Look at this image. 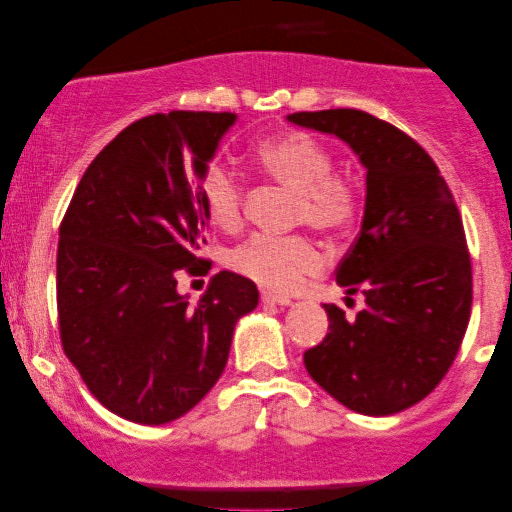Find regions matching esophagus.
Masks as SVG:
<instances>
[{"instance_id":"esophagus-1","label":"esophagus","mask_w":512,"mask_h":512,"mask_svg":"<svg viewBox=\"0 0 512 512\" xmlns=\"http://www.w3.org/2000/svg\"><path fill=\"white\" fill-rule=\"evenodd\" d=\"M261 300L263 303H272V305H291L289 296H282L277 291H261Z\"/></svg>"}]
</instances>
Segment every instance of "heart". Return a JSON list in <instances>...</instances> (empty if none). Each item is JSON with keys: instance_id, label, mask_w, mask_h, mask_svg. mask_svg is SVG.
I'll return each mask as SVG.
<instances>
[{"instance_id": "b5f03b06", "label": "heart", "mask_w": 512, "mask_h": 512, "mask_svg": "<svg viewBox=\"0 0 512 512\" xmlns=\"http://www.w3.org/2000/svg\"><path fill=\"white\" fill-rule=\"evenodd\" d=\"M256 160L272 181L296 193L293 223L340 233L359 212V193L342 174L333 172V156L305 132L265 139L256 146ZM200 202L207 219L223 230H235L244 214V186L230 167L212 163L200 177ZM230 265L254 282L275 291H296L305 277L321 270V254L305 235L256 233L242 242Z\"/></svg>"}]
</instances>
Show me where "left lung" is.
Listing matches in <instances>:
<instances>
[{"label":"left lung","instance_id":"obj_1","mask_svg":"<svg viewBox=\"0 0 512 512\" xmlns=\"http://www.w3.org/2000/svg\"><path fill=\"white\" fill-rule=\"evenodd\" d=\"M291 123L340 137L366 167V212L335 279L366 307L354 321L324 305L328 333L305 352L312 380L361 415H396L450 370L473 303L457 202L429 153L359 109L298 111Z\"/></svg>","mask_w":512,"mask_h":512}]
</instances>
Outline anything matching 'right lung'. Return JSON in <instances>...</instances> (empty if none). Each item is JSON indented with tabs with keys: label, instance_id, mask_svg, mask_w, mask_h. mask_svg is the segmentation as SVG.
Masks as SVG:
<instances>
[{
	"label": "right lung",
	"instance_id": "obj_1",
	"mask_svg": "<svg viewBox=\"0 0 512 512\" xmlns=\"http://www.w3.org/2000/svg\"><path fill=\"white\" fill-rule=\"evenodd\" d=\"M230 111L144 116L88 165L60 223L58 324L67 359L97 401L137 424L195 408L228 363L251 279L221 270L198 303L177 277L207 275L200 177Z\"/></svg>",
	"mask_w": 512,
	"mask_h": 512
}]
</instances>
